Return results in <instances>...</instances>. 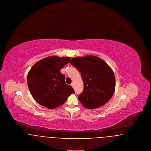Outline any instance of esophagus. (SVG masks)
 <instances>
[{"mask_svg":"<svg viewBox=\"0 0 151 151\" xmlns=\"http://www.w3.org/2000/svg\"><path fill=\"white\" fill-rule=\"evenodd\" d=\"M71 86H72V87H73V88L74 87V85H73V83H72L71 84Z\"/></svg>","mask_w":151,"mask_h":151,"instance_id":"1","label":"esophagus"}]
</instances>
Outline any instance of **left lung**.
<instances>
[{"label": "left lung", "instance_id": "left-lung-1", "mask_svg": "<svg viewBox=\"0 0 151 151\" xmlns=\"http://www.w3.org/2000/svg\"><path fill=\"white\" fill-rule=\"evenodd\" d=\"M70 63L81 73L84 90L78 99L85 108H100L110 100L115 91V76L105 62L100 58L86 55L72 58Z\"/></svg>", "mask_w": 151, "mask_h": 151}]
</instances>
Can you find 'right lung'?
<instances>
[{"label":"right lung","mask_w":151,"mask_h":151,"mask_svg":"<svg viewBox=\"0 0 151 151\" xmlns=\"http://www.w3.org/2000/svg\"><path fill=\"white\" fill-rule=\"evenodd\" d=\"M70 57L50 56L37 62L27 76L29 91L41 105L54 109L63 104L75 91L66 84L60 70L68 63Z\"/></svg>","instance_id":"right-lung-1"}]
</instances>
